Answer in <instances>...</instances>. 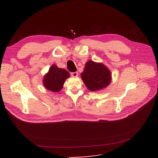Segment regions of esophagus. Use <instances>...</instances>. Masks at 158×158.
<instances>
[{"mask_svg": "<svg viewBox=\"0 0 158 158\" xmlns=\"http://www.w3.org/2000/svg\"><path fill=\"white\" fill-rule=\"evenodd\" d=\"M71 76L73 77H77V76H78V73H77V72L72 73H71Z\"/></svg>", "mask_w": 158, "mask_h": 158, "instance_id": "34e87169", "label": "esophagus"}]
</instances>
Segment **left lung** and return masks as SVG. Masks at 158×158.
Listing matches in <instances>:
<instances>
[{"mask_svg":"<svg viewBox=\"0 0 158 158\" xmlns=\"http://www.w3.org/2000/svg\"><path fill=\"white\" fill-rule=\"evenodd\" d=\"M81 77L85 86L92 92L106 88L112 80L110 70L104 64L92 60L86 62Z\"/></svg>","mask_w":158,"mask_h":158,"instance_id":"8db88e82","label":"left lung"}]
</instances>
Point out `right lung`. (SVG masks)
<instances>
[{"instance_id": "obj_1", "label": "right lung", "mask_w": 158, "mask_h": 158, "mask_svg": "<svg viewBox=\"0 0 158 158\" xmlns=\"http://www.w3.org/2000/svg\"><path fill=\"white\" fill-rule=\"evenodd\" d=\"M69 77H70V74L67 70L53 64L43 77V84L49 91L58 92L62 89L64 83Z\"/></svg>"}]
</instances>
